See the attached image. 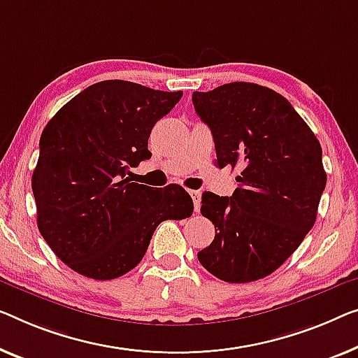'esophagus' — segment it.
<instances>
[{
    "mask_svg": "<svg viewBox=\"0 0 358 358\" xmlns=\"http://www.w3.org/2000/svg\"><path fill=\"white\" fill-rule=\"evenodd\" d=\"M189 196H191V199H193V202H194V210L199 212V209H201V191L191 189L189 191Z\"/></svg>",
    "mask_w": 358,
    "mask_h": 358,
    "instance_id": "esophagus-1",
    "label": "esophagus"
}]
</instances>
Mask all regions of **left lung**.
Returning a JSON list of instances; mask_svg holds the SVG:
<instances>
[{"mask_svg":"<svg viewBox=\"0 0 358 358\" xmlns=\"http://www.w3.org/2000/svg\"><path fill=\"white\" fill-rule=\"evenodd\" d=\"M193 104L213 135L218 167H243L231 197L202 194L201 213L215 238L197 259L227 282L265 278L317 220L327 186L322 146L289 101L262 85L194 92Z\"/></svg>","mask_w":358,"mask_h":358,"instance_id":"obj_1","label":"left lung"}]
</instances>
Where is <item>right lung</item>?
Masks as SVG:
<instances>
[{
    "mask_svg": "<svg viewBox=\"0 0 358 358\" xmlns=\"http://www.w3.org/2000/svg\"><path fill=\"white\" fill-rule=\"evenodd\" d=\"M125 80L94 83L56 112L40 138L31 175L36 223L64 264L114 280L145 257L157 225L193 213L178 185L151 188L127 177L151 157L152 127L181 99Z\"/></svg>",
    "mask_w": 358,
    "mask_h": 358,
    "instance_id": "obj_1",
    "label": "right lung"
}]
</instances>
